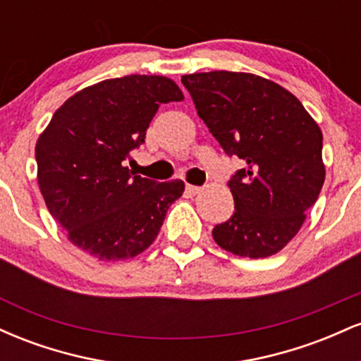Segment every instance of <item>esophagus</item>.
Segmentation results:
<instances>
[{
	"label": "esophagus",
	"mask_w": 361,
	"mask_h": 361,
	"mask_svg": "<svg viewBox=\"0 0 361 361\" xmlns=\"http://www.w3.org/2000/svg\"><path fill=\"white\" fill-rule=\"evenodd\" d=\"M186 193H188V195H197L198 192H200V186H195V185H186Z\"/></svg>",
	"instance_id": "esophagus-1"
}]
</instances>
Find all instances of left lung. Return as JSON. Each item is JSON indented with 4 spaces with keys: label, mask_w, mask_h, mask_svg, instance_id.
Returning <instances> with one entry per match:
<instances>
[{
    "label": "left lung",
    "mask_w": 361,
    "mask_h": 361,
    "mask_svg": "<svg viewBox=\"0 0 361 361\" xmlns=\"http://www.w3.org/2000/svg\"><path fill=\"white\" fill-rule=\"evenodd\" d=\"M181 82L224 152L246 163L227 181L235 210L214 241L243 258L275 255L321 193V128L290 91L256 74L195 73Z\"/></svg>",
    "instance_id": "obj_1"
}]
</instances>
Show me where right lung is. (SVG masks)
<instances>
[{"instance_id":"right-lung-1","label":"right lung","mask_w":361,"mask_h":361,"mask_svg":"<svg viewBox=\"0 0 361 361\" xmlns=\"http://www.w3.org/2000/svg\"><path fill=\"white\" fill-rule=\"evenodd\" d=\"M183 93L164 76L105 80L64 102L35 146L49 212L74 246L102 261L134 258L154 243L181 180L157 183L126 166L163 103Z\"/></svg>"}]
</instances>
